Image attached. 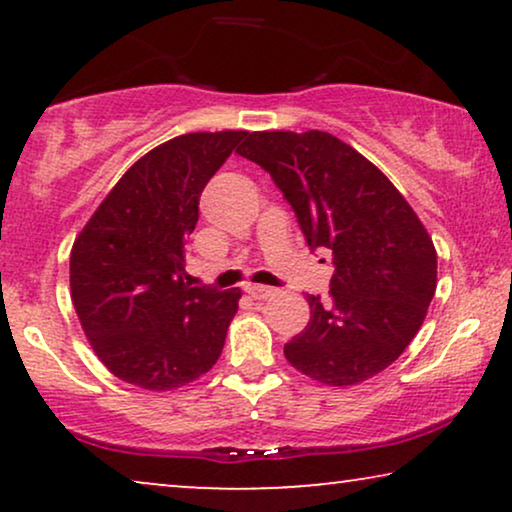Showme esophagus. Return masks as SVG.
<instances>
[{"instance_id": "esophagus-1", "label": "esophagus", "mask_w": 512, "mask_h": 512, "mask_svg": "<svg viewBox=\"0 0 512 512\" xmlns=\"http://www.w3.org/2000/svg\"><path fill=\"white\" fill-rule=\"evenodd\" d=\"M244 291H247V296L251 300H265L275 293V289H270V286H261V284H249Z\"/></svg>"}]
</instances>
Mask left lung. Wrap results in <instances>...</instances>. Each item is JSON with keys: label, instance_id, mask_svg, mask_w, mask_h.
<instances>
[{"label": "left lung", "instance_id": "obj_1", "mask_svg": "<svg viewBox=\"0 0 512 512\" xmlns=\"http://www.w3.org/2000/svg\"><path fill=\"white\" fill-rule=\"evenodd\" d=\"M242 158L270 172L310 247L333 254L331 296L284 345L293 368L352 387L389 368L424 324L438 256L415 209L382 170L331 132H247Z\"/></svg>", "mask_w": 512, "mask_h": 512}]
</instances>
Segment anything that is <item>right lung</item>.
Masks as SVG:
<instances>
[{"label":"right lung","mask_w":512,"mask_h":512,"mask_svg":"<svg viewBox=\"0 0 512 512\" xmlns=\"http://www.w3.org/2000/svg\"><path fill=\"white\" fill-rule=\"evenodd\" d=\"M244 130L188 132L118 179L76 235L69 286L83 333L109 373L149 391L198 380L219 361L242 291L184 282L202 188Z\"/></svg>","instance_id":"obj_1"}]
</instances>
